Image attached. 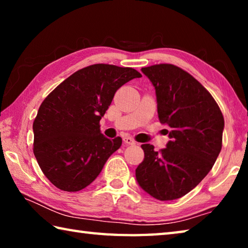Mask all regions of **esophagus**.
<instances>
[{
	"label": "esophagus",
	"instance_id": "obj_1",
	"mask_svg": "<svg viewBox=\"0 0 248 248\" xmlns=\"http://www.w3.org/2000/svg\"><path fill=\"white\" fill-rule=\"evenodd\" d=\"M124 142L128 145H134L136 144V141H134L131 137H124Z\"/></svg>",
	"mask_w": 248,
	"mask_h": 248
}]
</instances>
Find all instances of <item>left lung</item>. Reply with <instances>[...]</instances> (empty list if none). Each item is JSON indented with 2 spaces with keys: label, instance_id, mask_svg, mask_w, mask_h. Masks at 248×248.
Wrapping results in <instances>:
<instances>
[{
  "label": "left lung",
  "instance_id": "1",
  "mask_svg": "<svg viewBox=\"0 0 248 248\" xmlns=\"http://www.w3.org/2000/svg\"><path fill=\"white\" fill-rule=\"evenodd\" d=\"M153 84L159 123L170 141L161 152L142 144L144 159L136 170L139 186L153 198L175 200L188 194L212 169L222 148L224 118L211 94L173 64L142 68Z\"/></svg>",
  "mask_w": 248,
  "mask_h": 248
}]
</instances>
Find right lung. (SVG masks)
<instances>
[{
  "label": "right lung",
  "mask_w": 248,
  "mask_h": 248,
  "mask_svg": "<svg viewBox=\"0 0 248 248\" xmlns=\"http://www.w3.org/2000/svg\"><path fill=\"white\" fill-rule=\"evenodd\" d=\"M141 77L132 68L93 64L64 79L40 105L32 124L33 154L59 189H84L120 148L121 138L105 137L99 121L117 90Z\"/></svg>",
  "instance_id": "obj_1"
}]
</instances>
